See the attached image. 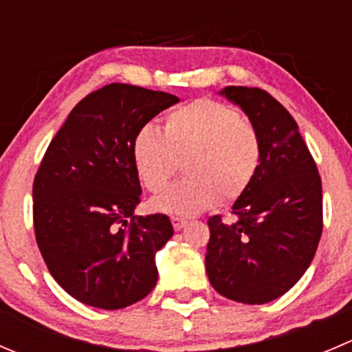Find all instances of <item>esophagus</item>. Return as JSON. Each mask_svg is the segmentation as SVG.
Returning <instances> with one entry per match:
<instances>
[{"label": "esophagus", "instance_id": "1", "mask_svg": "<svg viewBox=\"0 0 352 352\" xmlns=\"http://www.w3.org/2000/svg\"><path fill=\"white\" fill-rule=\"evenodd\" d=\"M170 220H172V225H173V228H175V230H180V228H182L184 225L187 223L184 218H179V217H172Z\"/></svg>", "mask_w": 352, "mask_h": 352}]
</instances>
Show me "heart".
I'll use <instances>...</instances> for the list:
<instances>
[{"instance_id":"1","label":"heart","mask_w":352,"mask_h":352,"mask_svg":"<svg viewBox=\"0 0 352 352\" xmlns=\"http://www.w3.org/2000/svg\"><path fill=\"white\" fill-rule=\"evenodd\" d=\"M132 155L139 179L153 194L168 186L182 163L187 177L160 196L155 208L190 217L218 197L232 203L249 189L261 160V142L235 108L203 98L166 115L163 134L153 125L142 127Z\"/></svg>"}]
</instances>
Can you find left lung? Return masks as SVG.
Here are the masks:
<instances>
[{
	"label": "left lung",
	"instance_id": "left-lung-1",
	"mask_svg": "<svg viewBox=\"0 0 352 352\" xmlns=\"http://www.w3.org/2000/svg\"><path fill=\"white\" fill-rule=\"evenodd\" d=\"M221 94L245 111L261 142L234 223L208 218L206 274L218 294L265 305L294 287L313 261L323 230L318 168L292 115L263 89L228 85Z\"/></svg>",
	"mask_w": 352,
	"mask_h": 352
}]
</instances>
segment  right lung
Listing matches in <instances>:
<instances>
[{
  "mask_svg": "<svg viewBox=\"0 0 352 352\" xmlns=\"http://www.w3.org/2000/svg\"><path fill=\"white\" fill-rule=\"evenodd\" d=\"M173 94L113 82L75 104L43 156L32 186L36 241L72 298L120 309L155 289V252L173 235L166 214L135 217L141 184L132 144Z\"/></svg>",
  "mask_w": 352,
  "mask_h": 352,
  "instance_id": "obj_1",
  "label": "right lung"
}]
</instances>
